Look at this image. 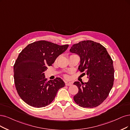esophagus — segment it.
<instances>
[{
  "instance_id": "1",
  "label": "esophagus",
  "mask_w": 130,
  "mask_h": 130,
  "mask_svg": "<svg viewBox=\"0 0 130 130\" xmlns=\"http://www.w3.org/2000/svg\"><path fill=\"white\" fill-rule=\"evenodd\" d=\"M72 83H68V82H67V81H66L65 82L66 86H71V85H72Z\"/></svg>"
}]
</instances>
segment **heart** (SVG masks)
<instances>
[{"mask_svg": "<svg viewBox=\"0 0 130 130\" xmlns=\"http://www.w3.org/2000/svg\"><path fill=\"white\" fill-rule=\"evenodd\" d=\"M65 78H68V76H67V75H65Z\"/></svg>", "mask_w": 130, "mask_h": 130, "instance_id": "obj_1", "label": "heart"}]
</instances>
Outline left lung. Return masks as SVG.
<instances>
[{"mask_svg": "<svg viewBox=\"0 0 130 130\" xmlns=\"http://www.w3.org/2000/svg\"><path fill=\"white\" fill-rule=\"evenodd\" d=\"M70 52L80 58L78 70L89 79L87 83L75 81L79 91L73 98L75 102L83 108H94L107 99L114 81L113 61L107 49L93 41H83L73 44Z\"/></svg>", "mask_w": 130, "mask_h": 130, "instance_id": "8db88e82", "label": "left lung"}]
</instances>
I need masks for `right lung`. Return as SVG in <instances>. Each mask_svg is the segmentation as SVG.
<instances>
[{
    "instance_id": "right-lung-1",
    "label": "right lung",
    "mask_w": 130,
    "mask_h": 130,
    "mask_svg": "<svg viewBox=\"0 0 130 130\" xmlns=\"http://www.w3.org/2000/svg\"><path fill=\"white\" fill-rule=\"evenodd\" d=\"M68 47V44L39 41L28 44L19 54L14 65V79L17 92L24 102L42 108L55 99L65 83L60 78L47 81L44 72Z\"/></svg>"
}]
</instances>
